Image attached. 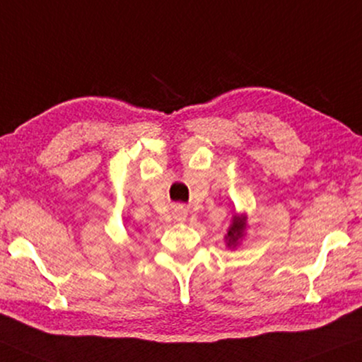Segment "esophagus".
Masks as SVG:
<instances>
[{
  "instance_id": "1",
  "label": "esophagus",
  "mask_w": 362,
  "mask_h": 362,
  "mask_svg": "<svg viewBox=\"0 0 362 362\" xmlns=\"http://www.w3.org/2000/svg\"><path fill=\"white\" fill-rule=\"evenodd\" d=\"M187 218V210L185 208H179V210L175 211V220H179V221H183Z\"/></svg>"
}]
</instances>
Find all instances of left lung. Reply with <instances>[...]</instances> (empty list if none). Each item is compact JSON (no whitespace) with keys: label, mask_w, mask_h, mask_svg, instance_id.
Listing matches in <instances>:
<instances>
[{"label":"left lung","mask_w":362,"mask_h":362,"mask_svg":"<svg viewBox=\"0 0 362 362\" xmlns=\"http://www.w3.org/2000/svg\"><path fill=\"white\" fill-rule=\"evenodd\" d=\"M247 231V215L246 213H234L231 218V225L228 228V231L225 234V243L226 247L230 249H236L241 241L246 236Z\"/></svg>","instance_id":"8db88e82"}]
</instances>
